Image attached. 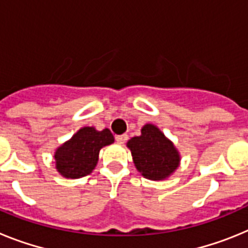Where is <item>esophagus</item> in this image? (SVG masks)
I'll list each match as a JSON object with an SVG mask.
<instances>
[{"label": "esophagus", "mask_w": 248, "mask_h": 248, "mask_svg": "<svg viewBox=\"0 0 248 248\" xmlns=\"http://www.w3.org/2000/svg\"><path fill=\"white\" fill-rule=\"evenodd\" d=\"M115 140H117L118 144H124L126 140H128V135H126V134L117 135V137H115Z\"/></svg>", "instance_id": "esophagus-1"}]
</instances>
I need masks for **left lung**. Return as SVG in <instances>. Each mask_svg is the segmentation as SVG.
<instances>
[{
	"mask_svg": "<svg viewBox=\"0 0 248 248\" xmlns=\"http://www.w3.org/2000/svg\"><path fill=\"white\" fill-rule=\"evenodd\" d=\"M133 161L145 179L161 181L168 179L180 165V153L175 144L154 124H145L139 137L128 140Z\"/></svg>",
	"mask_w": 248,
	"mask_h": 248,
	"instance_id": "1",
	"label": "left lung"
}]
</instances>
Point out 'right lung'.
<instances>
[{"label": "right lung", "mask_w": 248, "mask_h": 248, "mask_svg": "<svg viewBox=\"0 0 248 248\" xmlns=\"http://www.w3.org/2000/svg\"><path fill=\"white\" fill-rule=\"evenodd\" d=\"M113 143L109 129L99 131L94 126H83L54 151L57 171L65 179L87 176L97 166L100 149Z\"/></svg>", "instance_id": "1"}]
</instances>
